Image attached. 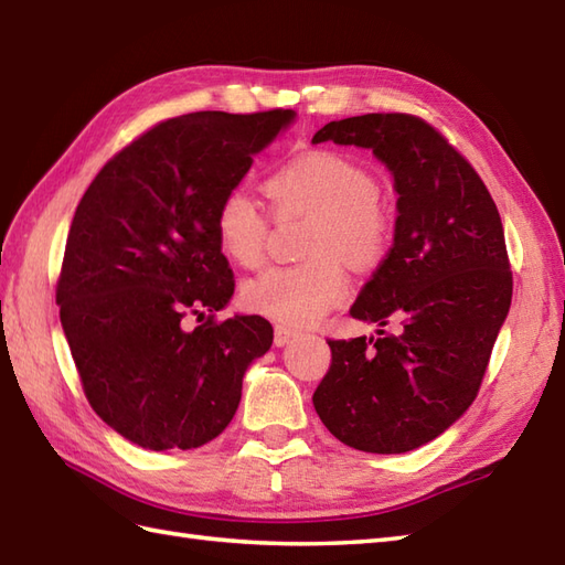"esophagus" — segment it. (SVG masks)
Wrapping results in <instances>:
<instances>
[{"label": "esophagus", "mask_w": 565, "mask_h": 565, "mask_svg": "<svg viewBox=\"0 0 565 565\" xmlns=\"http://www.w3.org/2000/svg\"><path fill=\"white\" fill-rule=\"evenodd\" d=\"M296 337V332H291V330H286V327H277V330H274V347H286L288 342H291V339Z\"/></svg>", "instance_id": "1"}]
</instances>
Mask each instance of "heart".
Segmentation results:
<instances>
[{
	"instance_id": "obj_1",
	"label": "heart",
	"mask_w": 565,
	"mask_h": 565,
	"mask_svg": "<svg viewBox=\"0 0 565 565\" xmlns=\"http://www.w3.org/2000/svg\"><path fill=\"white\" fill-rule=\"evenodd\" d=\"M271 200L286 209L315 214L310 259L269 267L245 281L243 300L257 315L284 327H310L349 296L353 267L371 269L385 257L392 241V216L377 200L373 175L361 163L334 151H308L286 161L267 178ZM214 231L221 253L253 269L265 257L267 216L255 196L233 188L218 200Z\"/></svg>"
}]
</instances>
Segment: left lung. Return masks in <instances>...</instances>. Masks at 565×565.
<instances>
[{"mask_svg": "<svg viewBox=\"0 0 565 565\" xmlns=\"http://www.w3.org/2000/svg\"><path fill=\"white\" fill-rule=\"evenodd\" d=\"M322 141L373 151L395 180L397 221L349 310L380 330L327 342L332 363L312 404L349 448L409 452L469 409L487 373L513 298L503 223L477 170L414 115L334 120L315 132Z\"/></svg>", "mask_w": 565, "mask_h": 565, "instance_id": "1", "label": "left lung"}]
</instances>
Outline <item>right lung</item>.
<instances>
[{
    "mask_svg": "<svg viewBox=\"0 0 565 565\" xmlns=\"http://www.w3.org/2000/svg\"><path fill=\"white\" fill-rule=\"evenodd\" d=\"M294 110L173 117L103 166L70 228L57 306L94 412L147 450L214 440L241 404L245 371L271 347L259 315L206 318L233 296L216 243L218 200Z\"/></svg>",
    "mask_w": 565,
    "mask_h": 565,
    "instance_id": "right-lung-1",
    "label": "right lung"
}]
</instances>
